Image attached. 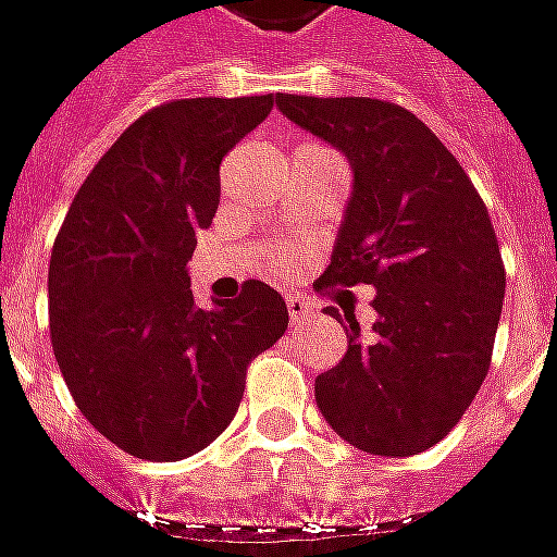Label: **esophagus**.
<instances>
[{"instance_id":"esophagus-1","label":"esophagus","mask_w":557,"mask_h":557,"mask_svg":"<svg viewBox=\"0 0 557 557\" xmlns=\"http://www.w3.org/2000/svg\"><path fill=\"white\" fill-rule=\"evenodd\" d=\"M286 310H289L292 325H305L307 319L313 317V307L301 301V298H286Z\"/></svg>"}]
</instances>
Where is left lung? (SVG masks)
I'll list each match as a JSON object with an SVG mask.
<instances>
[{
    "mask_svg": "<svg viewBox=\"0 0 557 557\" xmlns=\"http://www.w3.org/2000/svg\"><path fill=\"white\" fill-rule=\"evenodd\" d=\"M277 108L352 171L317 283L376 289L371 334L344 310L346 356L317 376L319 413L361 453H425L458 425L492 361L507 277L488 211L458 159L400 104L277 92ZM325 313L344 325L334 307Z\"/></svg>",
    "mask_w": 557,
    "mask_h": 557,
    "instance_id": "obj_1",
    "label": "left lung"
}]
</instances>
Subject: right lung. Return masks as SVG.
I'll use <instances>...</instances> for the list:
<instances>
[{
  "label": "right lung",
  "instance_id": "right-lung-1",
  "mask_svg": "<svg viewBox=\"0 0 557 557\" xmlns=\"http://www.w3.org/2000/svg\"><path fill=\"white\" fill-rule=\"evenodd\" d=\"M274 96L181 99L138 116L89 171L50 252V341L77 410L123 453L177 461L238 413L247 364L289 310L262 280L201 310L198 232L220 205V162Z\"/></svg>",
  "mask_w": 557,
  "mask_h": 557
}]
</instances>
